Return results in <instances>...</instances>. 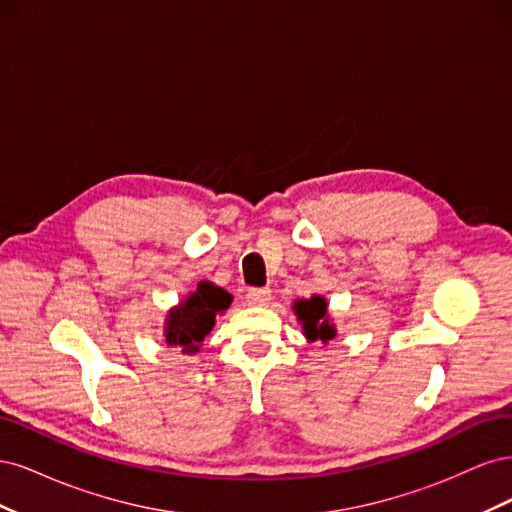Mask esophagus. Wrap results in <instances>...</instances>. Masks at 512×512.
I'll list each match as a JSON object with an SVG mask.
<instances>
[{
	"instance_id": "obj_1",
	"label": "esophagus",
	"mask_w": 512,
	"mask_h": 512,
	"mask_svg": "<svg viewBox=\"0 0 512 512\" xmlns=\"http://www.w3.org/2000/svg\"><path fill=\"white\" fill-rule=\"evenodd\" d=\"M247 305H267L271 301V290L269 288H252L247 292Z\"/></svg>"
}]
</instances>
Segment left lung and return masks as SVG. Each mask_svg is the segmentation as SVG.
Segmentation results:
<instances>
[{
	"mask_svg": "<svg viewBox=\"0 0 512 512\" xmlns=\"http://www.w3.org/2000/svg\"><path fill=\"white\" fill-rule=\"evenodd\" d=\"M292 312L301 322V329L307 342H322L327 346L337 337L335 322L329 314V303L322 294H312L309 299H294Z\"/></svg>",
	"mask_w": 512,
	"mask_h": 512,
	"instance_id": "left-lung-1",
	"label": "left lung"
}]
</instances>
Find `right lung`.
I'll return each mask as SVG.
<instances>
[{
  "label": "right lung",
  "mask_w": 512,
  "mask_h": 512,
  "mask_svg": "<svg viewBox=\"0 0 512 512\" xmlns=\"http://www.w3.org/2000/svg\"><path fill=\"white\" fill-rule=\"evenodd\" d=\"M232 294L213 282H198L192 292L170 307L164 318V342L181 354H196L215 327V316L226 314Z\"/></svg>",
  "instance_id": "1"
}]
</instances>
